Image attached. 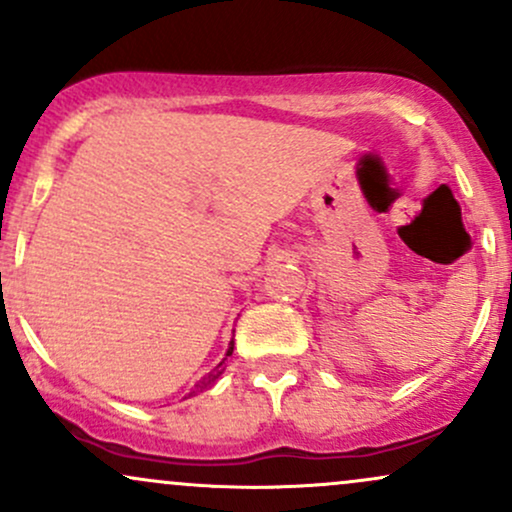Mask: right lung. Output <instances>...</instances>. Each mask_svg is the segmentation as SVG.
Segmentation results:
<instances>
[{
  "label": "right lung",
  "instance_id": "right-lung-1",
  "mask_svg": "<svg viewBox=\"0 0 512 512\" xmlns=\"http://www.w3.org/2000/svg\"><path fill=\"white\" fill-rule=\"evenodd\" d=\"M233 354V339H231V344H228V349H226V356H223L221 358V363H219V366H216L214 370H211V373H207V375H204V378L202 380H199V383L195 385V390H192L190 392V395H197V392H204V390H209V387L211 385H214L216 383V380H219L221 378V373H223V370H226V358L228 356H231Z\"/></svg>",
  "mask_w": 512,
  "mask_h": 512
}]
</instances>
